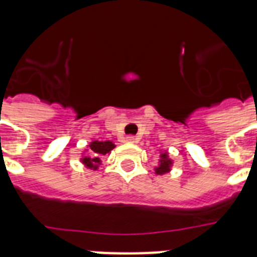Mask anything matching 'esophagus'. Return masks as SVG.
<instances>
[{
  "label": "esophagus",
  "instance_id": "34e87169",
  "mask_svg": "<svg viewBox=\"0 0 257 257\" xmlns=\"http://www.w3.org/2000/svg\"><path fill=\"white\" fill-rule=\"evenodd\" d=\"M125 141H126V143H137V137L136 136H126L125 137Z\"/></svg>",
  "mask_w": 257,
  "mask_h": 257
}]
</instances>
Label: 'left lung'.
Listing matches in <instances>:
<instances>
[{
	"label": "left lung",
	"instance_id": "obj_1",
	"mask_svg": "<svg viewBox=\"0 0 257 257\" xmlns=\"http://www.w3.org/2000/svg\"><path fill=\"white\" fill-rule=\"evenodd\" d=\"M171 164H172V161L168 159L167 153H163V155H161L160 165L156 168L157 175H163V173H165V172H168L169 168H171Z\"/></svg>",
	"mask_w": 257,
	"mask_h": 257
}]
</instances>
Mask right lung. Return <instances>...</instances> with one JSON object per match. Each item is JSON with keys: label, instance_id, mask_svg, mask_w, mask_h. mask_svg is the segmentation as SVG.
<instances>
[{"label": "right lung", "instance_id": "right-lung-1", "mask_svg": "<svg viewBox=\"0 0 257 257\" xmlns=\"http://www.w3.org/2000/svg\"><path fill=\"white\" fill-rule=\"evenodd\" d=\"M114 148V144L112 141H93L89 145V153L92 155V157H84L82 163L90 169H97L98 164L101 163L100 157L109 153Z\"/></svg>", "mask_w": 257, "mask_h": 257}]
</instances>
